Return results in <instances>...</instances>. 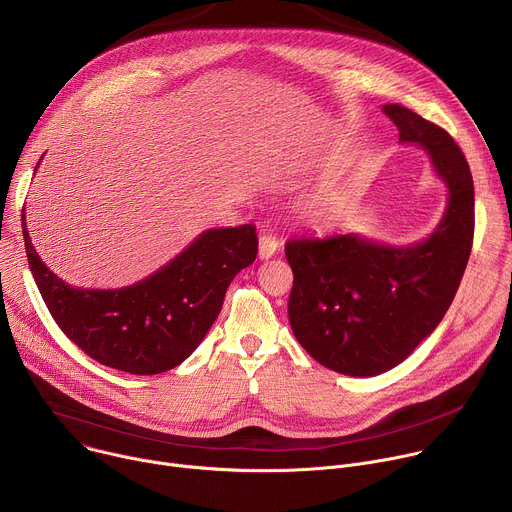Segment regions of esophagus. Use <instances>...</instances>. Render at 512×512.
<instances>
[{
  "label": "esophagus",
  "instance_id": "obj_1",
  "mask_svg": "<svg viewBox=\"0 0 512 512\" xmlns=\"http://www.w3.org/2000/svg\"><path fill=\"white\" fill-rule=\"evenodd\" d=\"M277 249H279V241H277V237H273V235H265V233L259 237V257H261V259H269V257H273Z\"/></svg>",
  "mask_w": 512,
  "mask_h": 512
}]
</instances>
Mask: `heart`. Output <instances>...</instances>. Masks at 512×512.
I'll use <instances>...</instances> for the list:
<instances>
[{"mask_svg":"<svg viewBox=\"0 0 512 512\" xmlns=\"http://www.w3.org/2000/svg\"><path fill=\"white\" fill-rule=\"evenodd\" d=\"M354 202V192L348 186H336L320 192L308 204V218L314 225H332L344 218Z\"/></svg>","mask_w":512,"mask_h":512,"instance_id":"b5f03b06","label":"heart"}]
</instances>
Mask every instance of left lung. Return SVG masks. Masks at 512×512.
Listing matches in <instances>:
<instances>
[{
  "mask_svg": "<svg viewBox=\"0 0 512 512\" xmlns=\"http://www.w3.org/2000/svg\"><path fill=\"white\" fill-rule=\"evenodd\" d=\"M403 143L427 150L448 186L440 225L421 243L387 247L358 235L285 243L294 271L287 314L298 342L326 369L375 377L403 362L446 316L474 239V182L448 131L403 105H385Z\"/></svg>",
  "mask_w": 512,
  "mask_h": 512,
  "instance_id": "obj_1",
  "label": "left lung"
}]
</instances>
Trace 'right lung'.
Segmentation results:
<instances>
[{"instance_id": "obj_1", "label": "right lung", "mask_w": 512, "mask_h": 512, "mask_svg": "<svg viewBox=\"0 0 512 512\" xmlns=\"http://www.w3.org/2000/svg\"><path fill=\"white\" fill-rule=\"evenodd\" d=\"M22 231L30 271L58 328L97 362L131 375L166 373L186 360L221 312L235 275L257 257L253 225L210 229L133 285L81 289L42 263L24 212Z\"/></svg>"}]
</instances>
